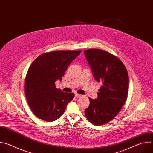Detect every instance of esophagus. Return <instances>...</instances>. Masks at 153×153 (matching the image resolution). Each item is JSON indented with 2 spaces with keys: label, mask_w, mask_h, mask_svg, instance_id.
<instances>
[{
  "label": "esophagus",
  "mask_w": 153,
  "mask_h": 153,
  "mask_svg": "<svg viewBox=\"0 0 153 153\" xmlns=\"http://www.w3.org/2000/svg\"><path fill=\"white\" fill-rule=\"evenodd\" d=\"M75 96L77 97H82L83 95L79 94H78V93H76V94H75Z\"/></svg>",
  "instance_id": "obj_1"
}]
</instances>
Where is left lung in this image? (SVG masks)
<instances>
[{
    "mask_svg": "<svg viewBox=\"0 0 153 153\" xmlns=\"http://www.w3.org/2000/svg\"><path fill=\"white\" fill-rule=\"evenodd\" d=\"M84 54L95 79L102 83L97 99L89 98L85 114L91 123L104 125L113 120L125 104L129 78L123 62L116 56L100 49H89Z\"/></svg>",
    "mask_w": 153,
    "mask_h": 153,
    "instance_id": "8db88e82",
    "label": "left lung"
}]
</instances>
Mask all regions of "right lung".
<instances>
[{"label": "right lung", "mask_w": 153, "mask_h": 153, "mask_svg": "<svg viewBox=\"0 0 153 153\" xmlns=\"http://www.w3.org/2000/svg\"><path fill=\"white\" fill-rule=\"evenodd\" d=\"M81 53L79 51H53L42 54L31 63L25 80V95L31 110L46 122L59 119L74 97L56 88L68 67Z\"/></svg>", "instance_id": "obj_1"}]
</instances>
